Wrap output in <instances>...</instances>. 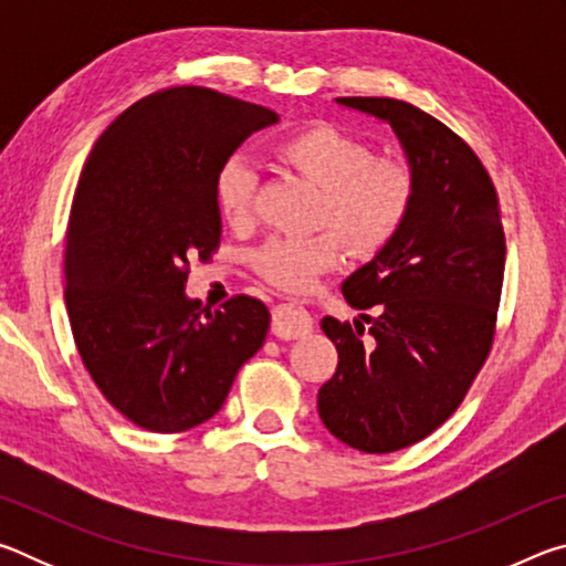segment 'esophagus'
Returning a JSON list of instances; mask_svg holds the SVG:
<instances>
[{
    "label": "esophagus",
    "instance_id": "34e87169",
    "mask_svg": "<svg viewBox=\"0 0 566 566\" xmlns=\"http://www.w3.org/2000/svg\"><path fill=\"white\" fill-rule=\"evenodd\" d=\"M314 322L300 302H282L272 310V332L280 339H296L310 334Z\"/></svg>",
    "mask_w": 566,
    "mask_h": 566
}]
</instances>
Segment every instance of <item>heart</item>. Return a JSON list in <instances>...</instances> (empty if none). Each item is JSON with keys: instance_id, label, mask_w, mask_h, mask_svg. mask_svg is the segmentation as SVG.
<instances>
[{"instance_id": "1", "label": "heart", "mask_w": 566, "mask_h": 566, "mask_svg": "<svg viewBox=\"0 0 566 566\" xmlns=\"http://www.w3.org/2000/svg\"><path fill=\"white\" fill-rule=\"evenodd\" d=\"M282 167L319 187L310 237H272L254 254L262 280L284 292H310L322 274L337 270L344 238L354 254L371 256L399 234L417 195L409 161L375 155L367 142L332 124H310L274 142ZM256 171L242 157L227 159L214 177V202L227 224L244 227L254 212Z\"/></svg>"}]
</instances>
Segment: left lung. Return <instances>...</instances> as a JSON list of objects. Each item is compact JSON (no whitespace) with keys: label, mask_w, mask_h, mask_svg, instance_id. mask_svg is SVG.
<instances>
[{"label":"left lung","mask_w":566,"mask_h":566,"mask_svg":"<svg viewBox=\"0 0 566 566\" xmlns=\"http://www.w3.org/2000/svg\"><path fill=\"white\" fill-rule=\"evenodd\" d=\"M385 119L407 151L417 195L399 234L347 276L342 294L369 324L322 319L339 361L317 407L359 452L421 442L454 415L496 334L506 242L500 195L474 149L432 114L389 97H339Z\"/></svg>","instance_id":"8db88e82"}]
</instances>
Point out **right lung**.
Returning a JSON list of instances; mask_svg holds the SVG:
<instances>
[{"instance_id": "obj_1", "label": "right lung", "mask_w": 566, "mask_h": 566, "mask_svg": "<svg viewBox=\"0 0 566 566\" xmlns=\"http://www.w3.org/2000/svg\"><path fill=\"white\" fill-rule=\"evenodd\" d=\"M276 112L207 87H171L119 114L94 145L64 237V302L84 369L147 432L175 434L222 409L270 310L234 294L187 300L189 262L222 239L214 177Z\"/></svg>"}]
</instances>
